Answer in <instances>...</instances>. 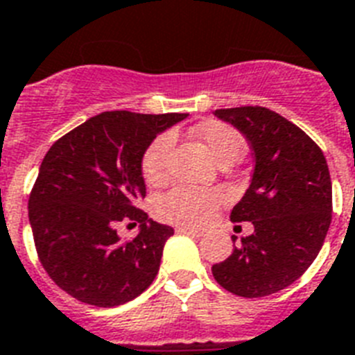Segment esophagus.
Returning <instances> with one entry per match:
<instances>
[{
  "mask_svg": "<svg viewBox=\"0 0 355 355\" xmlns=\"http://www.w3.org/2000/svg\"><path fill=\"white\" fill-rule=\"evenodd\" d=\"M177 233H184V235H191V237H200L202 235V230H197V227H187V226H178Z\"/></svg>",
  "mask_w": 355,
  "mask_h": 355,
  "instance_id": "34e87169",
  "label": "esophagus"
}]
</instances>
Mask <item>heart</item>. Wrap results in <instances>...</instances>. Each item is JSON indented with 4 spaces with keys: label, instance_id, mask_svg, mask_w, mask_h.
<instances>
[{
    "label": "heart",
    "instance_id": "obj_1",
    "mask_svg": "<svg viewBox=\"0 0 355 355\" xmlns=\"http://www.w3.org/2000/svg\"><path fill=\"white\" fill-rule=\"evenodd\" d=\"M195 137L202 140L218 164H233L244 155V138L237 129L223 122H206L195 128ZM173 148V135L164 132L151 142L142 157V175L148 184H160L168 177V160ZM223 195L211 189L178 186L155 202V213L162 220L184 226H200L211 217Z\"/></svg>",
    "mask_w": 355,
    "mask_h": 355
}]
</instances>
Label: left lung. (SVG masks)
<instances>
[{
  "instance_id": "left-lung-1",
  "label": "left lung",
  "mask_w": 355,
  "mask_h": 355,
  "mask_svg": "<svg viewBox=\"0 0 355 355\" xmlns=\"http://www.w3.org/2000/svg\"><path fill=\"white\" fill-rule=\"evenodd\" d=\"M250 142L252 182L232 209L233 223L253 233L233 235V252L213 264L215 281L241 297L281 292L318 257L332 223V180L319 146L284 116L259 105L217 109Z\"/></svg>"
}]
</instances>
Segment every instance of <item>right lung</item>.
<instances>
[{"label": "right lung", "mask_w": 355, "mask_h": 355, "mask_svg": "<svg viewBox=\"0 0 355 355\" xmlns=\"http://www.w3.org/2000/svg\"><path fill=\"white\" fill-rule=\"evenodd\" d=\"M184 112L105 111L53 144L28 198V220L42 266L74 299L111 308L132 301L155 281L173 227L137 204L146 197L142 157ZM122 220L141 224L122 241Z\"/></svg>", "instance_id": "1"}]
</instances>
